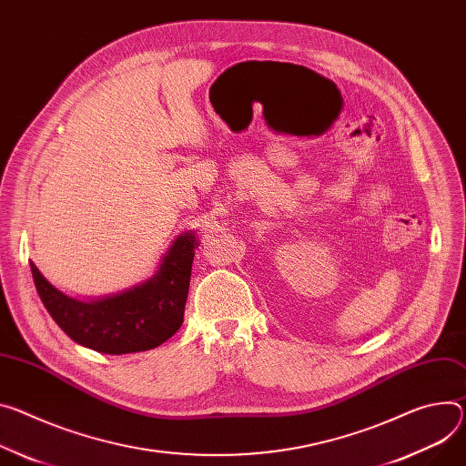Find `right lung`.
<instances>
[{
	"mask_svg": "<svg viewBox=\"0 0 466 466\" xmlns=\"http://www.w3.org/2000/svg\"><path fill=\"white\" fill-rule=\"evenodd\" d=\"M197 245L195 232L178 236L152 279L96 301L68 298L33 262L29 266L40 301L74 342L124 355L154 350L182 327Z\"/></svg>",
	"mask_w": 466,
	"mask_h": 466,
	"instance_id": "obj_1",
	"label": "right lung"
}]
</instances>
